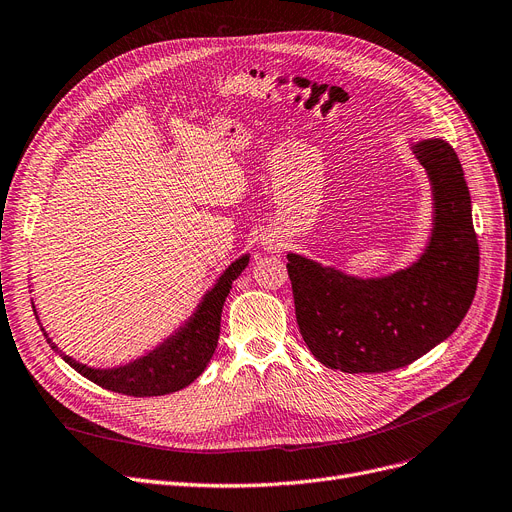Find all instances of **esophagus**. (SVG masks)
I'll use <instances>...</instances> for the list:
<instances>
[{"label": "esophagus", "instance_id": "34e87169", "mask_svg": "<svg viewBox=\"0 0 512 512\" xmlns=\"http://www.w3.org/2000/svg\"><path fill=\"white\" fill-rule=\"evenodd\" d=\"M263 247L267 251H280L282 249V242L278 238H274V236H265L263 238Z\"/></svg>", "mask_w": 512, "mask_h": 512}]
</instances>
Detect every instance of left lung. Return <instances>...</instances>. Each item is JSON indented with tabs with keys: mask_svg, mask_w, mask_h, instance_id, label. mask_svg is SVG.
Instances as JSON below:
<instances>
[{
	"mask_svg": "<svg viewBox=\"0 0 512 512\" xmlns=\"http://www.w3.org/2000/svg\"><path fill=\"white\" fill-rule=\"evenodd\" d=\"M434 191V230L407 270L355 278L288 253L294 311L313 357L344 373L407 367L446 340L467 315L479 245L461 161L442 139L413 145Z\"/></svg>",
	"mask_w": 512,
	"mask_h": 512,
	"instance_id": "1",
	"label": "left lung"
}]
</instances>
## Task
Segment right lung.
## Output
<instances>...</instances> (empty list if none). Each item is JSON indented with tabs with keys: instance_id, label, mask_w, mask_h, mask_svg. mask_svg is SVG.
Returning <instances> with one entry per match:
<instances>
[{
	"instance_id": "obj_1",
	"label": "right lung",
	"mask_w": 512,
	"mask_h": 512,
	"mask_svg": "<svg viewBox=\"0 0 512 512\" xmlns=\"http://www.w3.org/2000/svg\"><path fill=\"white\" fill-rule=\"evenodd\" d=\"M247 263H249V255H242L232 265H228V270L205 294V299L197 307L195 315L188 319L174 336H170L164 344H159L155 351L128 365H122L116 369L87 367L83 363L74 361L72 357L60 353L58 346L53 344L51 338L45 334L43 326H41V332L53 351L60 353V357L72 369H76L80 375H85L87 380H91L93 384L105 390H112L126 396H137V398L164 396V394L178 392L188 384H193L205 371L207 363L211 361L220 338V319H222L224 301L232 288V282L240 276L242 270H245Z\"/></svg>"
}]
</instances>
